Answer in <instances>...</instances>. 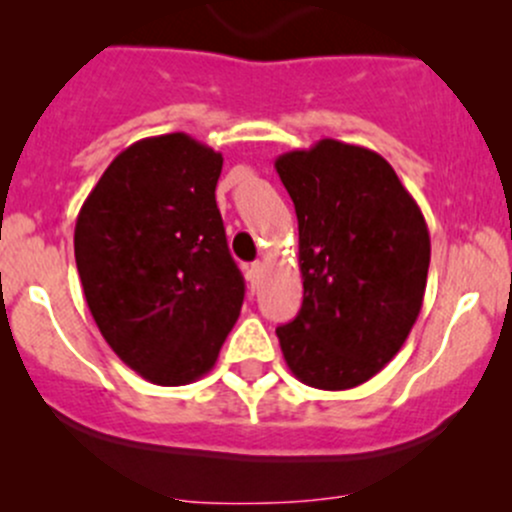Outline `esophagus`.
I'll return each instance as SVG.
<instances>
[{
    "label": "esophagus",
    "instance_id": "1",
    "mask_svg": "<svg viewBox=\"0 0 512 512\" xmlns=\"http://www.w3.org/2000/svg\"><path fill=\"white\" fill-rule=\"evenodd\" d=\"M245 277H247V282H250V287L255 289L257 282H260V277H262V262H252V265L245 270Z\"/></svg>",
    "mask_w": 512,
    "mask_h": 512
}]
</instances>
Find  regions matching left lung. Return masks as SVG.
<instances>
[{"label":"left lung","mask_w":512,"mask_h":512,"mask_svg":"<svg viewBox=\"0 0 512 512\" xmlns=\"http://www.w3.org/2000/svg\"><path fill=\"white\" fill-rule=\"evenodd\" d=\"M299 223L302 309L277 327L302 384L344 391L404 347L426 292L431 237L379 153L322 138L275 160Z\"/></svg>","instance_id":"obj_1"}]
</instances>
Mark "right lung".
Wrapping results in <instances>:
<instances>
[{"instance_id": "add662e5", "label": "right lung", "mask_w": 512, "mask_h": 512, "mask_svg": "<svg viewBox=\"0 0 512 512\" xmlns=\"http://www.w3.org/2000/svg\"><path fill=\"white\" fill-rule=\"evenodd\" d=\"M223 156L188 133L136 141L76 218L86 304L118 359L158 386L208 374L240 317L245 282L218 203Z\"/></svg>"}]
</instances>
